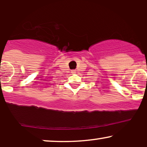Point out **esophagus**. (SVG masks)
I'll list each match as a JSON object with an SVG mask.
<instances>
[{
    "label": "esophagus",
    "instance_id": "34e87169",
    "mask_svg": "<svg viewBox=\"0 0 147 147\" xmlns=\"http://www.w3.org/2000/svg\"><path fill=\"white\" fill-rule=\"evenodd\" d=\"M71 73H72V74H76V71H75V70H72Z\"/></svg>",
    "mask_w": 147,
    "mask_h": 147
}]
</instances>
